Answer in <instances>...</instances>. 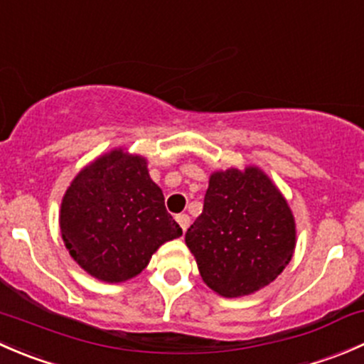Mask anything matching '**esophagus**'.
Returning <instances> with one entry per match:
<instances>
[{"label":"esophagus","instance_id":"esophagus-1","mask_svg":"<svg viewBox=\"0 0 364 364\" xmlns=\"http://www.w3.org/2000/svg\"><path fill=\"white\" fill-rule=\"evenodd\" d=\"M176 222L179 223V227H181L183 232H185V230L188 229V225H190V216L188 215H178V216H176Z\"/></svg>","mask_w":364,"mask_h":364}]
</instances>
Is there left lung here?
I'll return each mask as SVG.
<instances>
[{
  "label": "left lung",
  "instance_id": "1",
  "mask_svg": "<svg viewBox=\"0 0 364 364\" xmlns=\"http://www.w3.org/2000/svg\"><path fill=\"white\" fill-rule=\"evenodd\" d=\"M185 243L200 278L223 297L260 291L287 267L296 250V220L284 193L257 165L209 176L203 215Z\"/></svg>",
  "mask_w": 364,
  "mask_h": 364
}]
</instances>
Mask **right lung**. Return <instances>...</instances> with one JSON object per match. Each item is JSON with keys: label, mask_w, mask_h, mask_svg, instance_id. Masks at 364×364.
Listing matches in <instances>:
<instances>
[{"label": "right lung", "mask_w": 364, "mask_h": 364, "mask_svg": "<svg viewBox=\"0 0 364 364\" xmlns=\"http://www.w3.org/2000/svg\"><path fill=\"white\" fill-rule=\"evenodd\" d=\"M60 229L70 257L105 284L135 278L161 245L183 234L149 176L148 159L127 148L80 168L61 200Z\"/></svg>", "instance_id": "right-lung-1"}]
</instances>
